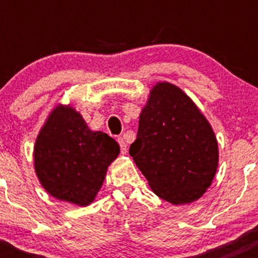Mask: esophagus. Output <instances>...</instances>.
Segmentation results:
<instances>
[{
  "instance_id": "1",
  "label": "esophagus",
  "mask_w": 258,
  "mask_h": 258,
  "mask_svg": "<svg viewBox=\"0 0 258 258\" xmlns=\"http://www.w3.org/2000/svg\"><path fill=\"white\" fill-rule=\"evenodd\" d=\"M117 141H118L119 148H121V153H122V155H124V153L127 152V145H126V142H124V140L122 139V137H118V140H117Z\"/></svg>"
}]
</instances>
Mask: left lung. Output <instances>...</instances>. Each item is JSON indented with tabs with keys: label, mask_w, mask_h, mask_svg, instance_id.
<instances>
[{
	"label": "left lung",
	"mask_w": 258,
	"mask_h": 258,
	"mask_svg": "<svg viewBox=\"0 0 258 258\" xmlns=\"http://www.w3.org/2000/svg\"><path fill=\"white\" fill-rule=\"evenodd\" d=\"M130 155L152 191L173 205L199 200L218 165L217 140L209 121L181 88L167 82L151 90Z\"/></svg>",
	"instance_id": "left-lung-1"
}]
</instances>
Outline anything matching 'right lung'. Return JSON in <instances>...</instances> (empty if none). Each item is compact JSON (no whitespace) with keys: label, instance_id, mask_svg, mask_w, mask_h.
Returning <instances> with one entry per match:
<instances>
[{"label":"right lung","instance_id":"obj_1","mask_svg":"<svg viewBox=\"0 0 258 258\" xmlns=\"http://www.w3.org/2000/svg\"><path fill=\"white\" fill-rule=\"evenodd\" d=\"M118 153L119 146L112 137L91 131L75 108L59 105L36 140V175L51 196L87 206Z\"/></svg>","mask_w":258,"mask_h":258}]
</instances>
